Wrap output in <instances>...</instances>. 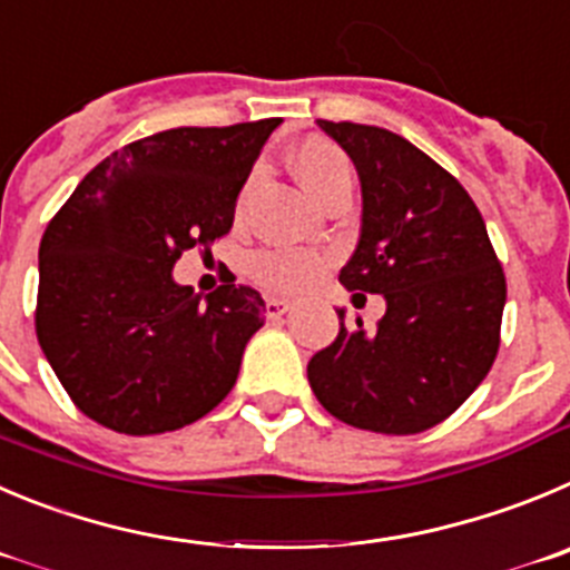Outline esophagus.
<instances>
[{
	"label": "esophagus",
	"mask_w": 570,
	"mask_h": 570,
	"mask_svg": "<svg viewBox=\"0 0 570 570\" xmlns=\"http://www.w3.org/2000/svg\"><path fill=\"white\" fill-rule=\"evenodd\" d=\"M289 309V301H281V297H269L267 301V317H273V321H281Z\"/></svg>",
	"instance_id": "esophagus-1"
}]
</instances>
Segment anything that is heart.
Returning <instances> with one entry per match:
<instances>
[{
    "label": "heart",
    "instance_id": "b5f03b06",
    "mask_svg": "<svg viewBox=\"0 0 570 570\" xmlns=\"http://www.w3.org/2000/svg\"><path fill=\"white\" fill-rule=\"evenodd\" d=\"M295 171L315 199H321L334 183L351 177L343 154L326 140H306L295 151ZM253 275L264 289L292 295L301 292L321 275V255L309 249H264L253 258Z\"/></svg>",
    "mask_w": 570,
    "mask_h": 570
}]
</instances>
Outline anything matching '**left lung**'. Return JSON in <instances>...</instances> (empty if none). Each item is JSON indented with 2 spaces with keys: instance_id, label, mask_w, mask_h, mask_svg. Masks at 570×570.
<instances>
[{
  "instance_id": "obj_1",
  "label": "left lung",
  "mask_w": 570,
  "mask_h": 570,
  "mask_svg": "<svg viewBox=\"0 0 570 570\" xmlns=\"http://www.w3.org/2000/svg\"><path fill=\"white\" fill-rule=\"evenodd\" d=\"M317 126L348 154L363 190L360 242L340 284L385 297V315L365 332L337 309V340L309 360V385L351 428L422 433L492 368L507 278L481 210L439 163L380 126Z\"/></svg>"
}]
</instances>
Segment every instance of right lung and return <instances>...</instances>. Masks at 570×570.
<instances>
[{
	"instance_id": "add662e5",
	"label": "right lung",
	"mask_w": 570,
	"mask_h": 570,
	"mask_svg": "<svg viewBox=\"0 0 570 570\" xmlns=\"http://www.w3.org/2000/svg\"><path fill=\"white\" fill-rule=\"evenodd\" d=\"M278 124L185 126L129 142L95 165L47 225L36 334L69 399L104 428L179 430L236 385L264 326V297L233 278L202 297L174 281V264L230 233Z\"/></svg>"
}]
</instances>
